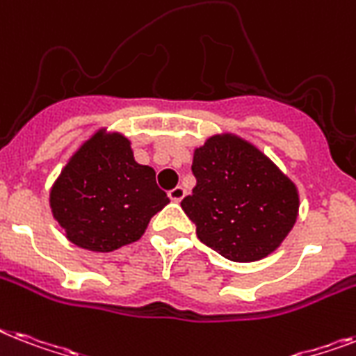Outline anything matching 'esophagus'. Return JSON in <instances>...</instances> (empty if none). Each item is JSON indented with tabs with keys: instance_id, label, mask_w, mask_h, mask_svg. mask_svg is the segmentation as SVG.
<instances>
[{
	"instance_id": "1",
	"label": "esophagus",
	"mask_w": 356,
	"mask_h": 356,
	"mask_svg": "<svg viewBox=\"0 0 356 356\" xmlns=\"http://www.w3.org/2000/svg\"><path fill=\"white\" fill-rule=\"evenodd\" d=\"M168 195H170V199H172V201L179 203V201H181V199H183L184 195H186V190H184L183 186H175V188H173V190H170Z\"/></svg>"
}]
</instances>
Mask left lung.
Segmentation results:
<instances>
[{"mask_svg":"<svg viewBox=\"0 0 356 356\" xmlns=\"http://www.w3.org/2000/svg\"><path fill=\"white\" fill-rule=\"evenodd\" d=\"M197 184L181 201L197 238L223 258L250 263L273 254L298 218L296 184L234 133L207 138L193 152Z\"/></svg>","mask_w":356,"mask_h":356,"instance_id":"obj_1","label":"left lung"}]
</instances>
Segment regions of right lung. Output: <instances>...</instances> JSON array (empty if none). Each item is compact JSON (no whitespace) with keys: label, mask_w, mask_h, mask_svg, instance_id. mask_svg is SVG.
<instances>
[{"label":"right lung","mask_w":356,"mask_h":356,"mask_svg":"<svg viewBox=\"0 0 356 356\" xmlns=\"http://www.w3.org/2000/svg\"><path fill=\"white\" fill-rule=\"evenodd\" d=\"M65 238L93 252H113L143 238L170 203L155 170L138 164L122 133L98 129L73 153L49 195Z\"/></svg>","instance_id":"obj_1"}]
</instances>
